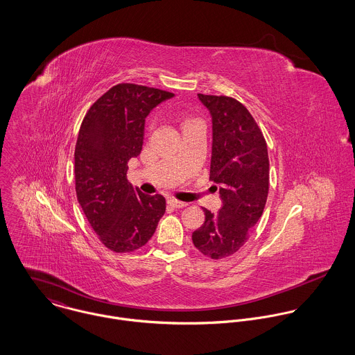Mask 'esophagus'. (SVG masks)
Instances as JSON below:
<instances>
[{"label": "esophagus", "instance_id": "34e87169", "mask_svg": "<svg viewBox=\"0 0 355 355\" xmlns=\"http://www.w3.org/2000/svg\"><path fill=\"white\" fill-rule=\"evenodd\" d=\"M168 205L172 206V207H175V209H180V207L187 206V203L178 201V200H173V198H169V200H168Z\"/></svg>", "mask_w": 355, "mask_h": 355}]
</instances>
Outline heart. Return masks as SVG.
I'll use <instances>...</instances> for the list:
<instances>
[{
	"label": "heart",
	"instance_id": "1",
	"mask_svg": "<svg viewBox=\"0 0 355 355\" xmlns=\"http://www.w3.org/2000/svg\"><path fill=\"white\" fill-rule=\"evenodd\" d=\"M193 121H197V120H184V123H183V127H184V125H187V124H190V123H193Z\"/></svg>",
	"mask_w": 355,
	"mask_h": 355
}]
</instances>
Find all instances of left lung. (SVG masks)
<instances>
[{
	"label": "left lung",
	"instance_id": "left-lung-1",
	"mask_svg": "<svg viewBox=\"0 0 355 355\" xmlns=\"http://www.w3.org/2000/svg\"><path fill=\"white\" fill-rule=\"evenodd\" d=\"M211 116L210 179L220 186L223 206L207 209L193 232L194 246L220 259L236 253L259 220L269 190V158L263 135L245 105L225 96L198 94Z\"/></svg>",
	"mask_w": 355,
	"mask_h": 355
}]
</instances>
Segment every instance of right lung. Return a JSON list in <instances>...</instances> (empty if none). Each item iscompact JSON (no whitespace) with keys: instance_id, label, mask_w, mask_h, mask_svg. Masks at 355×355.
I'll list each match as a JSON object with an SVG mask.
<instances>
[{"instance_id":"1","label":"right lung","mask_w":355,"mask_h":355,"mask_svg":"<svg viewBox=\"0 0 355 355\" xmlns=\"http://www.w3.org/2000/svg\"><path fill=\"white\" fill-rule=\"evenodd\" d=\"M175 94L120 83L86 113L75 148L76 197L92 228L112 252L145 246L165 213L162 196H146L127 180L128 161L144 145L145 119Z\"/></svg>"}]
</instances>
